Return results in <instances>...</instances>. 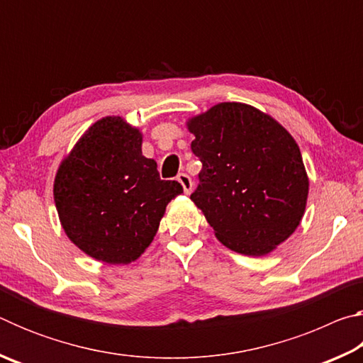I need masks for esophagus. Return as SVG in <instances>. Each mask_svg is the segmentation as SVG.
I'll list each match as a JSON object with an SVG mask.
<instances>
[{"mask_svg": "<svg viewBox=\"0 0 363 363\" xmlns=\"http://www.w3.org/2000/svg\"><path fill=\"white\" fill-rule=\"evenodd\" d=\"M177 181H179V184L182 186V189H184V192H186L187 195L192 192V189H194V182H192V179H190V176L189 174H186V173H179L177 174Z\"/></svg>", "mask_w": 363, "mask_h": 363, "instance_id": "esophagus-1", "label": "esophagus"}]
</instances>
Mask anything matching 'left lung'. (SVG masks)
Masks as SVG:
<instances>
[{
  "label": "left lung",
  "instance_id": "1",
  "mask_svg": "<svg viewBox=\"0 0 363 363\" xmlns=\"http://www.w3.org/2000/svg\"><path fill=\"white\" fill-rule=\"evenodd\" d=\"M187 128L201 162L190 200L227 248L270 253L306 210L309 179L296 140L272 116L240 102L218 104Z\"/></svg>",
  "mask_w": 363,
  "mask_h": 363
}]
</instances>
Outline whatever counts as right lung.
Returning a JSON list of instances; mask_svg holds the SVG:
<instances>
[{
  "instance_id": "right-lung-1",
  "label": "right lung",
  "mask_w": 363,
  "mask_h": 363,
  "mask_svg": "<svg viewBox=\"0 0 363 363\" xmlns=\"http://www.w3.org/2000/svg\"><path fill=\"white\" fill-rule=\"evenodd\" d=\"M143 134L121 116L96 121L57 169L54 201L67 237L97 261L128 264L152 243L182 192L143 155Z\"/></svg>"
}]
</instances>
